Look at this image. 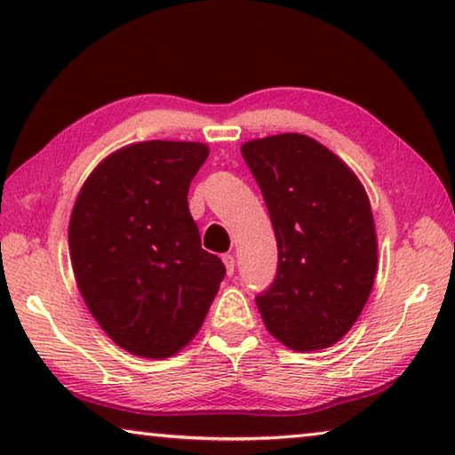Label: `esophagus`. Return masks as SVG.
Masks as SVG:
<instances>
[{
    "mask_svg": "<svg viewBox=\"0 0 455 455\" xmlns=\"http://www.w3.org/2000/svg\"><path fill=\"white\" fill-rule=\"evenodd\" d=\"M222 263H225L228 275L235 273V257H233V255H225V257H222Z\"/></svg>",
    "mask_w": 455,
    "mask_h": 455,
    "instance_id": "34e87169",
    "label": "esophagus"
}]
</instances>
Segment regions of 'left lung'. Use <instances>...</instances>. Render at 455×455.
<instances>
[{
  "instance_id": "1",
  "label": "left lung",
  "mask_w": 455,
  "mask_h": 455,
  "mask_svg": "<svg viewBox=\"0 0 455 455\" xmlns=\"http://www.w3.org/2000/svg\"><path fill=\"white\" fill-rule=\"evenodd\" d=\"M263 192L279 265L257 307L275 339L295 351L337 343L371 292L377 236L365 188L333 152L305 134L241 146Z\"/></svg>"
}]
</instances>
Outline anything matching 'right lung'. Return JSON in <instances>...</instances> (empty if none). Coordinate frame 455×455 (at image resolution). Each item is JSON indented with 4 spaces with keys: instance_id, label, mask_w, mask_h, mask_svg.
I'll use <instances>...</instances> for the list:
<instances>
[{
    "instance_id": "right-lung-1",
    "label": "right lung",
    "mask_w": 455,
    "mask_h": 455,
    "mask_svg": "<svg viewBox=\"0 0 455 455\" xmlns=\"http://www.w3.org/2000/svg\"><path fill=\"white\" fill-rule=\"evenodd\" d=\"M206 156L200 142L130 144L104 158L76 198V283L98 325L132 355L166 359L188 345L225 279L188 211Z\"/></svg>"
}]
</instances>
